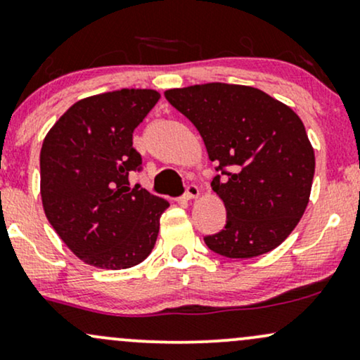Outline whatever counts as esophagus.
I'll list each match as a JSON object with an SVG mask.
<instances>
[{"label": "esophagus", "instance_id": "1", "mask_svg": "<svg viewBox=\"0 0 360 360\" xmlns=\"http://www.w3.org/2000/svg\"><path fill=\"white\" fill-rule=\"evenodd\" d=\"M198 193H200V190H198L197 185H188L187 192L184 193V200H192V198H197Z\"/></svg>", "mask_w": 360, "mask_h": 360}]
</instances>
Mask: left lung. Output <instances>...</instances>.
<instances>
[{
    "instance_id": "1",
    "label": "left lung",
    "mask_w": 360,
    "mask_h": 360,
    "mask_svg": "<svg viewBox=\"0 0 360 360\" xmlns=\"http://www.w3.org/2000/svg\"><path fill=\"white\" fill-rule=\"evenodd\" d=\"M165 97L192 121L210 162L212 190L226 205V226L204 238L232 259L273 251L297 227L308 205L315 153L293 109L259 89L210 82L170 89Z\"/></svg>"
}]
</instances>
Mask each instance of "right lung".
I'll list each match as a JSON object with an SVG mask.
<instances>
[{"label": "right lung", "mask_w": 360, "mask_h": 360, "mask_svg": "<svg viewBox=\"0 0 360 360\" xmlns=\"http://www.w3.org/2000/svg\"><path fill=\"white\" fill-rule=\"evenodd\" d=\"M151 89H121L80 99L46 133L40 193L49 222L84 263L126 269L150 256L168 202L129 188L141 170L133 131L158 103Z\"/></svg>", "instance_id": "1"}]
</instances>
